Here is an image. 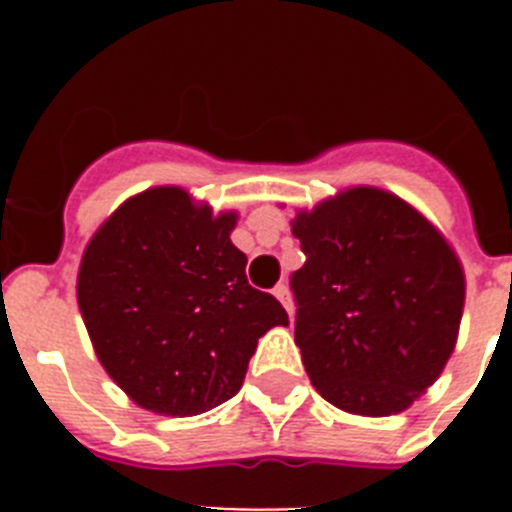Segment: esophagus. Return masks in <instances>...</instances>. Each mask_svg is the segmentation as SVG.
<instances>
[{"label": "esophagus", "mask_w": 512, "mask_h": 512, "mask_svg": "<svg viewBox=\"0 0 512 512\" xmlns=\"http://www.w3.org/2000/svg\"><path fill=\"white\" fill-rule=\"evenodd\" d=\"M274 297H277V300L282 302L284 310H287L289 318H292V300H289V289L284 287V284H277V287H274Z\"/></svg>", "instance_id": "esophagus-1"}]
</instances>
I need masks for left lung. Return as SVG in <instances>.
<instances>
[{
    "instance_id": "8db88e82",
    "label": "left lung",
    "mask_w": 512,
    "mask_h": 512,
    "mask_svg": "<svg viewBox=\"0 0 512 512\" xmlns=\"http://www.w3.org/2000/svg\"><path fill=\"white\" fill-rule=\"evenodd\" d=\"M295 343L312 387L338 410H408L451 359L464 266L436 225L397 194L348 187L297 210Z\"/></svg>"
}]
</instances>
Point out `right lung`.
Masks as SVG:
<instances>
[{"label": "right lung", "instance_id": "add662e5", "mask_svg": "<svg viewBox=\"0 0 512 512\" xmlns=\"http://www.w3.org/2000/svg\"><path fill=\"white\" fill-rule=\"evenodd\" d=\"M238 212L182 187L133 194L89 238L76 302L104 372L130 400L189 418L241 390L256 343L287 312L246 279Z\"/></svg>", "mask_w": 512, "mask_h": 512}]
</instances>
